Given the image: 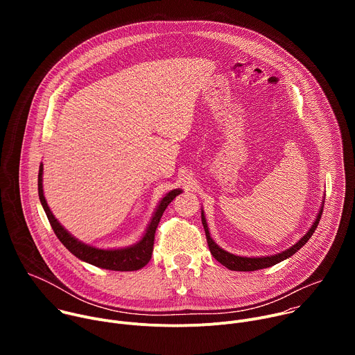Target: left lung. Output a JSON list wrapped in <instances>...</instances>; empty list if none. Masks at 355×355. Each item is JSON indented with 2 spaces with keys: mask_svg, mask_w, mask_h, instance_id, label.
Instances as JSON below:
<instances>
[{
  "mask_svg": "<svg viewBox=\"0 0 355 355\" xmlns=\"http://www.w3.org/2000/svg\"><path fill=\"white\" fill-rule=\"evenodd\" d=\"M323 214V205L320 207V211L316 216V220L313 222V225L311 226V229L306 232V234L300 237V240H297V243H295L292 247L278 252V254H274V256H267V257H241V256H236V254H232V252L223 250L222 247H219L211 237V233H209V229H208V223H207V219H205V215H204V211H202L200 214V218H202V225H204V229H205V234H207V241H208V245H209V250L212 252V256L215 260H218L222 266H225L226 268L232 270V271H256V270H261V268H268V267H272L286 259H289L291 256H293L295 252L305 245L308 243V240L312 237V234L315 233L318 225H319V220H320V216Z\"/></svg>",
  "mask_w": 355,
  "mask_h": 355,
  "instance_id": "obj_1",
  "label": "left lung"
}]
</instances>
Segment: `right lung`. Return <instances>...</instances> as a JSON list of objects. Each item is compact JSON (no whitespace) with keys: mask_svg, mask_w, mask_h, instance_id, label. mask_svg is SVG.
Segmentation results:
<instances>
[{"mask_svg":"<svg viewBox=\"0 0 355 355\" xmlns=\"http://www.w3.org/2000/svg\"><path fill=\"white\" fill-rule=\"evenodd\" d=\"M43 164L39 167V175H37V191H39V199L40 204L46 212V216L52 226L55 234L58 239L63 243V245L74 254L77 259L92 264L99 268L112 270V271H137L143 268L151 259V252H153V244H155V233L159 226V222L166 211V208L170 205V202L180 195L182 191L180 188L170 191L163 196L160 204L151 218L143 237L133 245L123 247V248H96L94 245L85 244L71 236L53 216L52 211H50L47 202L43 195Z\"/></svg>","mask_w":355,"mask_h":355,"instance_id":"right-lung-1","label":"right lung"}]
</instances>
